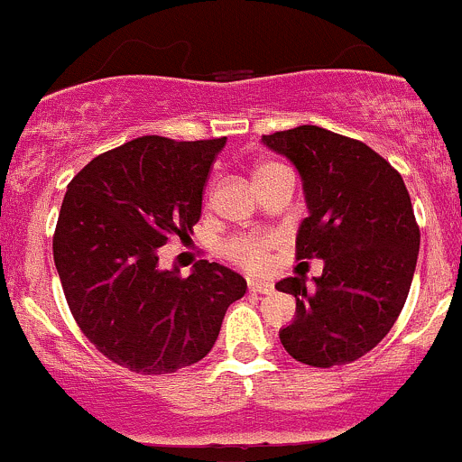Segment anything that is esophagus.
Here are the masks:
<instances>
[{
    "instance_id": "1",
    "label": "esophagus",
    "mask_w": 462,
    "mask_h": 462,
    "mask_svg": "<svg viewBox=\"0 0 462 462\" xmlns=\"http://www.w3.org/2000/svg\"><path fill=\"white\" fill-rule=\"evenodd\" d=\"M249 291H251V294H269V291H273V285H272V282L255 281V278H251Z\"/></svg>"
}]
</instances>
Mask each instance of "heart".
<instances>
[{
  "instance_id": "obj_1",
  "label": "heart",
  "mask_w": 462,
  "mask_h": 462,
  "mask_svg": "<svg viewBox=\"0 0 462 462\" xmlns=\"http://www.w3.org/2000/svg\"><path fill=\"white\" fill-rule=\"evenodd\" d=\"M273 166H276V163H260V166H255L254 180ZM272 246L273 240L269 236H264V233H246V236L236 237V240H231L229 245H226V254H229L233 260H237L240 264H245V267L260 269L267 264Z\"/></svg>"
}]
</instances>
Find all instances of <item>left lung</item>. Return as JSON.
I'll return each instance as SVG.
<instances>
[{
  "instance_id": "obj_1",
  "label": "left lung",
  "mask_w": 462,
  "mask_h": 462,
  "mask_svg": "<svg viewBox=\"0 0 462 462\" xmlns=\"http://www.w3.org/2000/svg\"><path fill=\"white\" fill-rule=\"evenodd\" d=\"M294 163L308 217L296 258L323 260V273L276 282L296 299L281 344L296 362L341 366L375 348L400 317L413 281L420 229L402 175L366 143L317 125L263 136Z\"/></svg>"
}]
</instances>
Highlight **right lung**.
I'll list each match as a JSON object with an SVG mask.
<instances>
[{"mask_svg":"<svg viewBox=\"0 0 462 462\" xmlns=\"http://www.w3.org/2000/svg\"><path fill=\"white\" fill-rule=\"evenodd\" d=\"M226 136H141L91 159L69 181L53 260L82 335L114 364L163 375L211 353L246 281L199 260L189 278L159 267L168 237H189Z\"/></svg>","mask_w":462,"mask_h":462,"instance_id":"right-lung-1","label":"right lung"}]
</instances>
